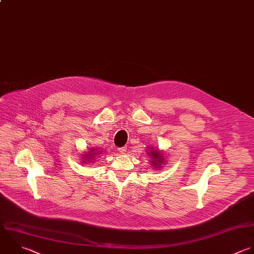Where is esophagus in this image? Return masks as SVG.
<instances>
[{"instance_id": "obj_1", "label": "esophagus", "mask_w": 254, "mask_h": 254, "mask_svg": "<svg viewBox=\"0 0 254 254\" xmlns=\"http://www.w3.org/2000/svg\"><path fill=\"white\" fill-rule=\"evenodd\" d=\"M118 151H119V153H121V154H125L126 151H127V148H126V147H122V148H119Z\"/></svg>"}]
</instances>
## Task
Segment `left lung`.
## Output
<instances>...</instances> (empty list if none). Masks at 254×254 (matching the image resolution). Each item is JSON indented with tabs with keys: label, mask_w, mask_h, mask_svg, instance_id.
Returning a JSON list of instances; mask_svg holds the SVG:
<instances>
[{
	"label": "left lung",
	"mask_w": 254,
	"mask_h": 254,
	"mask_svg": "<svg viewBox=\"0 0 254 254\" xmlns=\"http://www.w3.org/2000/svg\"><path fill=\"white\" fill-rule=\"evenodd\" d=\"M148 152V156L150 157L149 162L153 167L156 169H160L162 165L165 164V158L167 155H165L164 151H160L159 149H154V147H146Z\"/></svg>",
	"instance_id": "obj_1"
}]
</instances>
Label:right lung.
<instances>
[{
	"instance_id": "1",
	"label": "right lung",
	"mask_w": 254,
	"mask_h": 254,
	"mask_svg": "<svg viewBox=\"0 0 254 254\" xmlns=\"http://www.w3.org/2000/svg\"><path fill=\"white\" fill-rule=\"evenodd\" d=\"M101 154H102V151L97 150L96 148L95 149L94 148L87 149V151H85L84 154H81V157H80L82 159L81 164H84V165L91 164L92 165V163L95 161V159L97 157H99Z\"/></svg>"
}]
</instances>
